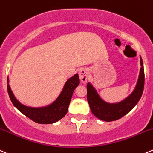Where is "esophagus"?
Instances as JSON below:
<instances>
[{
    "mask_svg": "<svg viewBox=\"0 0 153 153\" xmlns=\"http://www.w3.org/2000/svg\"><path fill=\"white\" fill-rule=\"evenodd\" d=\"M79 78L81 82H87V79H88V71L86 69H81L79 72Z\"/></svg>",
    "mask_w": 153,
    "mask_h": 153,
    "instance_id": "34e87169",
    "label": "esophagus"
}]
</instances>
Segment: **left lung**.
I'll list each match as a JSON object with an SVG mask.
<instances>
[{
	"label": "left lung",
	"mask_w": 153,
	"mask_h": 153,
	"mask_svg": "<svg viewBox=\"0 0 153 153\" xmlns=\"http://www.w3.org/2000/svg\"><path fill=\"white\" fill-rule=\"evenodd\" d=\"M140 72L135 90L127 99L117 104H108L104 102L94 87L88 83L87 85V99L90 110L95 116L102 120L111 122L117 120L128 114L140 100L144 88V69L140 58Z\"/></svg>",
	"instance_id": "8db88e82"
}]
</instances>
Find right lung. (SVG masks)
Returning a JSON list of instances; mask_svg holds the SVG:
<instances>
[{
    "mask_svg": "<svg viewBox=\"0 0 153 153\" xmlns=\"http://www.w3.org/2000/svg\"><path fill=\"white\" fill-rule=\"evenodd\" d=\"M79 84V77L78 74H76L70 79L68 80L61 94L57 98V100L51 105L45 108H29L22 105L15 98L13 92L11 91V89L9 85L8 78H7V91L13 105L24 115L37 123L51 124L57 122L66 115L74 90L78 87Z\"/></svg>",
    "mask_w": 153,
    "mask_h": 153,
    "instance_id": "obj_1",
    "label": "right lung"
}]
</instances>
